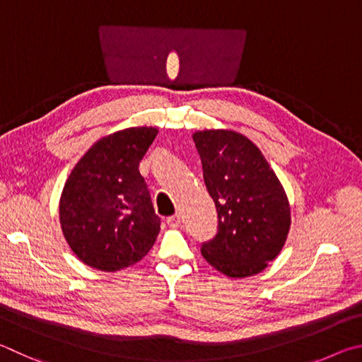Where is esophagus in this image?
Masks as SVG:
<instances>
[{
    "label": "esophagus",
    "mask_w": 362,
    "mask_h": 362,
    "mask_svg": "<svg viewBox=\"0 0 362 362\" xmlns=\"http://www.w3.org/2000/svg\"><path fill=\"white\" fill-rule=\"evenodd\" d=\"M167 223H168L170 227H180V226H181V214L176 213L175 216H170V218L167 219Z\"/></svg>",
    "instance_id": "esophagus-1"
}]
</instances>
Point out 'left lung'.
I'll list each match as a JSON object with an SVG mask.
<instances>
[{"label": "left lung", "instance_id": "left-lung-1", "mask_svg": "<svg viewBox=\"0 0 362 362\" xmlns=\"http://www.w3.org/2000/svg\"><path fill=\"white\" fill-rule=\"evenodd\" d=\"M218 233L202 255L230 278L256 275L280 255L291 227L286 192L257 146L233 130L195 132Z\"/></svg>", "mask_w": 362, "mask_h": 362}]
</instances>
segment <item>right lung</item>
Wrapping results in <instances>:
<instances>
[{"instance_id":"obj_1","label":"right lung","mask_w":362,"mask_h":362,"mask_svg":"<svg viewBox=\"0 0 362 362\" xmlns=\"http://www.w3.org/2000/svg\"><path fill=\"white\" fill-rule=\"evenodd\" d=\"M154 127H130L98 139L63 186L60 224L69 248L88 267L117 272L148 255L160 230L139 162Z\"/></svg>"}]
</instances>
